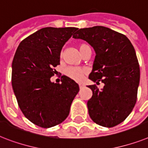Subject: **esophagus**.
I'll return each mask as SVG.
<instances>
[{
    "mask_svg": "<svg viewBox=\"0 0 148 148\" xmlns=\"http://www.w3.org/2000/svg\"><path fill=\"white\" fill-rule=\"evenodd\" d=\"M78 85H79V87H80V89H82L84 86V85L83 84H81V83H80V84H78Z\"/></svg>",
    "mask_w": 148,
    "mask_h": 148,
    "instance_id": "1",
    "label": "esophagus"
}]
</instances>
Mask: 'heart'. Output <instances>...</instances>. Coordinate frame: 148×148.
Returning <instances> with one entry per match:
<instances>
[{"instance_id": "1", "label": "heart", "mask_w": 148, "mask_h": 148, "mask_svg": "<svg viewBox=\"0 0 148 148\" xmlns=\"http://www.w3.org/2000/svg\"><path fill=\"white\" fill-rule=\"evenodd\" d=\"M86 44H81L79 46L80 51H82L84 47L86 46ZM86 71L84 68L77 67V66H69L68 68H66L64 71V73L66 76L68 77L72 80H76V81H80L82 80L83 77Z\"/></svg>"}]
</instances>
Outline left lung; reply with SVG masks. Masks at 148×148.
<instances>
[{
  "mask_svg": "<svg viewBox=\"0 0 148 148\" xmlns=\"http://www.w3.org/2000/svg\"><path fill=\"white\" fill-rule=\"evenodd\" d=\"M74 39L85 40L96 52L89 79L101 90L90 85L93 96L87 101L89 115L97 124L111 128L129 116L137 101L140 68L130 40L125 36L101 26L78 29Z\"/></svg>",
  "mask_w": 148,
  "mask_h": 148,
  "instance_id": "left-lung-1",
  "label": "left lung"
}]
</instances>
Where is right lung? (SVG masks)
<instances>
[{
  "label": "right lung",
  "mask_w": 148,
  "mask_h": 148,
  "mask_svg": "<svg viewBox=\"0 0 148 148\" xmlns=\"http://www.w3.org/2000/svg\"><path fill=\"white\" fill-rule=\"evenodd\" d=\"M77 28L45 27L20 43L12 62V86L21 111L31 122L51 128L63 122L79 91L76 82L62 76L50 78L60 64L62 47Z\"/></svg>",
  "instance_id": "right-lung-1"
}]
</instances>
